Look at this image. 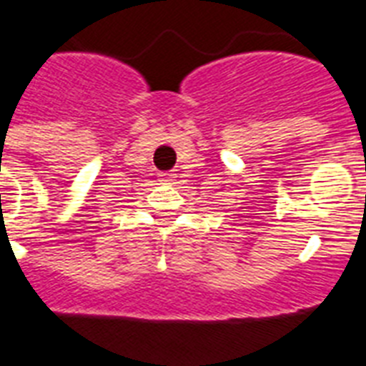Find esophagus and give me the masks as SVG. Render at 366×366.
<instances>
[{
  "mask_svg": "<svg viewBox=\"0 0 366 366\" xmlns=\"http://www.w3.org/2000/svg\"><path fill=\"white\" fill-rule=\"evenodd\" d=\"M174 174H172V172H159V182H163V184H172L174 182Z\"/></svg>",
  "mask_w": 366,
  "mask_h": 366,
  "instance_id": "obj_1",
  "label": "esophagus"
}]
</instances>
